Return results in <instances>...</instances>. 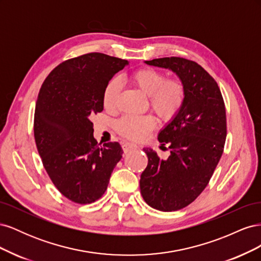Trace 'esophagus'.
I'll return each mask as SVG.
<instances>
[{
  "label": "esophagus",
  "instance_id": "obj_1",
  "mask_svg": "<svg viewBox=\"0 0 261 261\" xmlns=\"http://www.w3.org/2000/svg\"><path fill=\"white\" fill-rule=\"evenodd\" d=\"M122 148L124 150V152H128V151H130V150L137 149L138 146L136 144H134V143H124L122 145Z\"/></svg>",
  "mask_w": 261,
  "mask_h": 261
}]
</instances>
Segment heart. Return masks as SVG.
Here are the masks:
<instances>
[{
  "instance_id": "heart-1",
  "label": "heart",
  "mask_w": 261,
  "mask_h": 261,
  "mask_svg": "<svg viewBox=\"0 0 261 261\" xmlns=\"http://www.w3.org/2000/svg\"><path fill=\"white\" fill-rule=\"evenodd\" d=\"M132 83L147 94L149 103L161 120L170 121L184 103L185 88L178 80L165 81L159 70L150 67L140 68L130 76ZM122 90L118 78H112L103 91V106L107 110H114ZM155 126V118L150 115L124 116L116 124L117 132L130 139H143Z\"/></svg>"
}]
</instances>
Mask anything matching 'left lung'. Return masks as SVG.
<instances>
[{
	"label": "left lung",
	"mask_w": 261,
	"mask_h": 261,
	"mask_svg": "<svg viewBox=\"0 0 261 261\" xmlns=\"http://www.w3.org/2000/svg\"><path fill=\"white\" fill-rule=\"evenodd\" d=\"M175 73L185 88L179 111L158 134L168 159L144 148L148 165L140 175V193L156 210L176 211L198 197L215 172L226 138L224 101L217 82L196 62L183 58L145 61Z\"/></svg>",
	"instance_id": "obj_1"
}]
</instances>
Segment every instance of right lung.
<instances>
[{
	"mask_svg": "<svg viewBox=\"0 0 261 261\" xmlns=\"http://www.w3.org/2000/svg\"><path fill=\"white\" fill-rule=\"evenodd\" d=\"M128 61L88 53L61 63L45 78L36 102L38 152L53 184L66 198L91 203L105 194L122 159L118 143L99 146L90 118L103 110V91Z\"/></svg>",
	"mask_w": 261,
	"mask_h": 261,
	"instance_id": "obj_1",
	"label": "right lung"
}]
</instances>
